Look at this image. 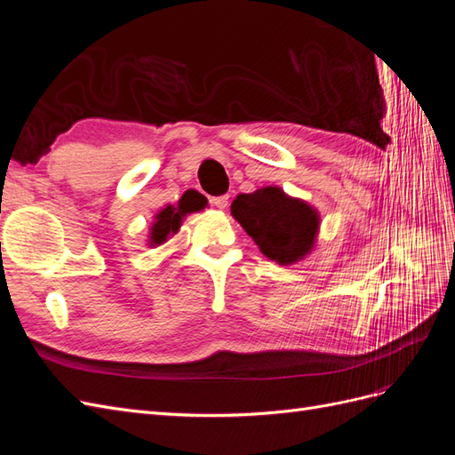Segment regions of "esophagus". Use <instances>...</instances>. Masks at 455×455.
Listing matches in <instances>:
<instances>
[{
	"label": "esophagus",
	"instance_id": "obj_1",
	"mask_svg": "<svg viewBox=\"0 0 455 455\" xmlns=\"http://www.w3.org/2000/svg\"><path fill=\"white\" fill-rule=\"evenodd\" d=\"M211 203L216 206V209L224 211L226 206H228V203H229V197H228V196H220V197H214Z\"/></svg>",
	"mask_w": 455,
	"mask_h": 455
}]
</instances>
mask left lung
Returning <instances> with one entry per match:
<instances>
[{
	"label": "left lung",
	"mask_w": 455,
	"mask_h": 455,
	"mask_svg": "<svg viewBox=\"0 0 455 455\" xmlns=\"http://www.w3.org/2000/svg\"><path fill=\"white\" fill-rule=\"evenodd\" d=\"M231 216L261 254L281 266H292L309 256L321 228L319 211L304 199L284 194L279 186L237 196L231 203Z\"/></svg>",
	"instance_id": "1"
}]
</instances>
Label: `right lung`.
Masks as SVG:
<instances>
[{"label": "right lung", "mask_w": 455, "mask_h": 455, "mask_svg": "<svg viewBox=\"0 0 455 455\" xmlns=\"http://www.w3.org/2000/svg\"><path fill=\"white\" fill-rule=\"evenodd\" d=\"M206 203H209L206 197L197 194V191H186L182 199L176 204L163 206V209L154 216V222L149 226L148 246L156 249V246L167 243L171 237L176 235L178 231H180L184 218L191 212L203 211Z\"/></svg>", "instance_id": "right-lung-1"}]
</instances>
